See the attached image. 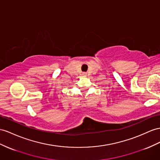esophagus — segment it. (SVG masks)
I'll return each instance as SVG.
<instances>
[{
	"mask_svg": "<svg viewBox=\"0 0 160 160\" xmlns=\"http://www.w3.org/2000/svg\"><path fill=\"white\" fill-rule=\"evenodd\" d=\"M87 76V73H82V76Z\"/></svg>",
	"mask_w": 160,
	"mask_h": 160,
	"instance_id": "obj_1",
	"label": "esophagus"
}]
</instances>
